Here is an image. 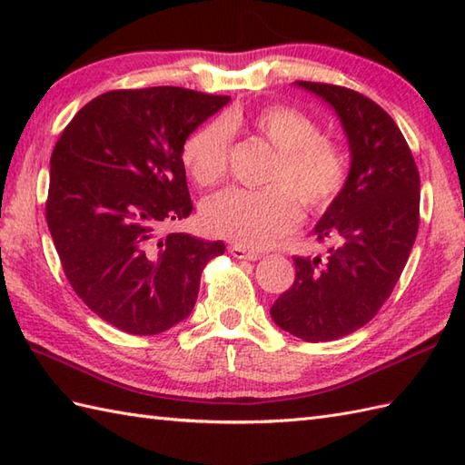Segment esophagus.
Masks as SVG:
<instances>
[{"instance_id": "obj_1", "label": "esophagus", "mask_w": 465, "mask_h": 465, "mask_svg": "<svg viewBox=\"0 0 465 465\" xmlns=\"http://www.w3.org/2000/svg\"><path fill=\"white\" fill-rule=\"evenodd\" d=\"M230 253L233 255V258H238V260H250V262H255V260H260V258H262V255H260L258 252L245 250L243 245H232V248H230Z\"/></svg>"}]
</instances>
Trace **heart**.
I'll list each match as a JSON object with an SVG mask.
<instances>
[{"label":"heart","mask_w":465,"mask_h":465,"mask_svg":"<svg viewBox=\"0 0 465 465\" xmlns=\"http://www.w3.org/2000/svg\"><path fill=\"white\" fill-rule=\"evenodd\" d=\"M250 130L275 152L263 190L230 187L202 205V223L217 238L243 248H268L288 235L300 222V203L322 213L340 200L350 180V162L343 147L322 135L312 115L292 105H268L248 122L238 115L212 120L187 137L182 160L197 185L223 180L230 163L233 130Z\"/></svg>","instance_id":"b5f03b06"}]
</instances>
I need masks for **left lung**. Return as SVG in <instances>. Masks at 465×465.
I'll return each instance as SVG.
<instances>
[{
	"label": "left lung",
	"instance_id": "1",
	"mask_svg": "<svg viewBox=\"0 0 465 465\" xmlns=\"http://www.w3.org/2000/svg\"><path fill=\"white\" fill-rule=\"evenodd\" d=\"M328 102L348 135L351 167L340 200L315 225L323 255H295V280L272 305L282 330L303 341L363 328L390 298L420 225V173L388 112L341 85L295 82Z\"/></svg>",
	"mask_w": 465,
	"mask_h": 465
}]
</instances>
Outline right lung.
<instances>
[{"instance_id":"1","label":"right lung","mask_w":465,"mask_h":465,"mask_svg":"<svg viewBox=\"0 0 465 465\" xmlns=\"http://www.w3.org/2000/svg\"><path fill=\"white\" fill-rule=\"evenodd\" d=\"M227 95L160 85L114 90L85 104L49 160L45 220L74 292L95 315L155 335L192 313L202 272L223 242L157 235L183 220V143Z\"/></svg>"}]
</instances>
